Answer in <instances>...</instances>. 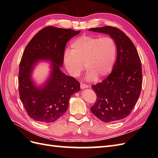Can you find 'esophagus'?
Masks as SVG:
<instances>
[{
  "label": "esophagus",
  "mask_w": 158,
  "mask_h": 158,
  "mask_svg": "<svg viewBox=\"0 0 158 158\" xmlns=\"http://www.w3.org/2000/svg\"><path fill=\"white\" fill-rule=\"evenodd\" d=\"M89 87V86L87 84H83V83H81V84H80V88L82 89H84L85 88H88Z\"/></svg>",
  "instance_id": "34e87169"
}]
</instances>
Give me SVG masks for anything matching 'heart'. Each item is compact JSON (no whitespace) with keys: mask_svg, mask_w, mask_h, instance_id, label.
Masks as SVG:
<instances>
[{"mask_svg":"<svg viewBox=\"0 0 158 158\" xmlns=\"http://www.w3.org/2000/svg\"><path fill=\"white\" fill-rule=\"evenodd\" d=\"M71 50H66L63 62L68 73L73 77L88 70L85 80L102 78L113 70L117 56V46L113 38L82 35L72 42Z\"/></svg>","mask_w":158,"mask_h":158,"instance_id":"obj_1","label":"heart"}]
</instances>
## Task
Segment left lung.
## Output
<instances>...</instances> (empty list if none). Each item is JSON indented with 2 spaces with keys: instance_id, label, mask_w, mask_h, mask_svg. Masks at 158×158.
Segmentation results:
<instances>
[{
  "instance_id": "1",
  "label": "left lung",
  "mask_w": 158,
  "mask_h": 158,
  "mask_svg": "<svg viewBox=\"0 0 158 158\" xmlns=\"http://www.w3.org/2000/svg\"><path fill=\"white\" fill-rule=\"evenodd\" d=\"M89 31L107 34L117 46V60L103 82L92 85L97 100L91 111L105 123L121 120L129 115L140 95L142 64L136 47L128 36L111 26L90 28Z\"/></svg>"
}]
</instances>
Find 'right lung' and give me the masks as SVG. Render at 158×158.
<instances>
[{"mask_svg": "<svg viewBox=\"0 0 158 158\" xmlns=\"http://www.w3.org/2000/svg\"><path fill=\"white\" fill-rule=\"evenodd\" d=\"M80 32L46 27L32 38L25 48L19 68V94L27 113L33 120L55 121L66 113L71 95L80 90L78 81L60 69L66 43ZM40 60L50 61L51 70L45 82L38 86L32 74Z\"/></svg>", "mask_w": 158, "mask_h": 158, "instance_id": "add662e5", "label": "right lung"}]
</instances>
